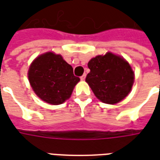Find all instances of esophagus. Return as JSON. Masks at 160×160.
<instances>
[{
    "label": "esophagus",
    "mask_w": 160,
    "mask_h": 160,
    "mask_svg": "<svg viewBox=\"0 0 160 160\" xmlns=\"http://www.w3.org/2000/svg\"><path fill=\"white\" fill-rule=\"evenodd\" d=\"M85 79H86V74H83L82 76L80 77V80H85Z\"/></svg>",
    "instance_id": "34e87169"
}]
</instances>
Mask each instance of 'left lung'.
Wrapping results in <instances>:
<instances>
[{
    "mask_svg": "<svg viewBox=\"0 0 160 160\" xmlns=\"http://www.w3.org/2000/svg\"><path fill=\"white\" fill-rule=\"evenodd\" d=\"M90 69L86 81L101 102L116 104L131 92L134 72L122 56L111 52L98 55L88 62Z\"/></svg>",
    "mask_w": 160,
    "mask_h": 160,
    "instance_id": "1",
    "label": "left lung"
}]
</instances>
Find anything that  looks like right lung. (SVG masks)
Instances as JSON below:
<instances>
[{
	"instance_id": "obj_1",
	"label": "right lung",
	"mask_w": 160,
	"mask_h": 160,
	"mask_svg": "<svg viewBox=\"0 0 160 160\" xmlns=\"http://www.w3.org/2000/svg\"><path fill=\"white\" fill-rule=\"evenodd\" d=\"M33 92L47 104L58 105L70 98L80 78L59 54L48 51L37 56L27 73Z\"/></svg>"
}]
</instances>
